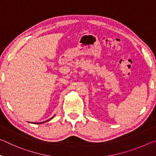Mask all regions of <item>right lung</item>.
Masks as SVG:
<instances>
[{
    "mask_svg": "<svg viewBox=\"0 0 156 156\" xmlns=\"http://www.w3.org/2000/svg\"><path fill=\"white\" fill-rule=\"evenodd\" d=\"M56 115H54V116H53V117H51V118H50V119H49V120H46V121H44V122H34V124H42V123H44V122H48V121H49V120H51L54 117V116Z\"/></svg>",
    "mask_w": 156,
    "mask_h": 156,
    "instance_id": "right-lung-1",
    "label": "right lung"
}]
</instances>
